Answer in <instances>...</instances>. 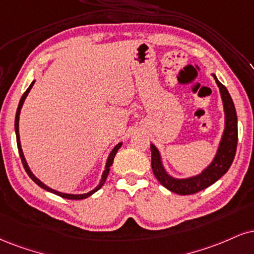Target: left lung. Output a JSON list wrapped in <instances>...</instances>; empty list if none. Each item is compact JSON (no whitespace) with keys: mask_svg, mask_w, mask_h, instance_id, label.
Masks as SVG:
<instances>
[{"mask_svg":"<svg viewBox=\"0 0 254 254\" xmlns=\"http://www.w3.org/2000/svg\"><path fill=\"white\" fill-rule=\"evenodd\" d=\"M216 84L220 88L221 93L222 103H224L226 123H225V131L222 135V139L220 142L218 152L216 156L213 160L212 163L209 164L206 169L203 170L200 175L189 177V179H174L169 176L162 166L160 152L155 145H150L151 149V167L154 175L158 180V182L162 186H164L167 189H169L173 193L180 195H190L195 194L197 191L203 190L213 183L218 181L222 175L227 173L230 169L232 162L234 160L235 151H237L238 144V118L237 112H235L234 103L228 93L227 88L220 82L214 74Z\"/></svg>","mask_w":254,"mask_h":254,"instance_id":"obj_1","label":"left lung"}]
</instances>
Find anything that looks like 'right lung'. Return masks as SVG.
Instances as JSON below:
<instances>
[{
    "mask_svg": "<svg viewBox=\"0 0 254 254\" xmlns=\"http://www.w3.org/2000/svg\"><path fill=\"white\" fill-rule=\"evenodd\" d=\"M34 82H35V81H33L32 84H30V86H29L28 88H27V90H26V92H24V93H23V96L21 97V99H20V103H19V106H17V110H16V116H15V132H16V142H17V149H19V154H20L21 161H22V164H23V168H24V170H26V173L28 174V176L30 177V179H32L33 181H34V182L36 183V185L39 186V187L44 188L45 190H48V191H51V193H53V194H57V195H59V196L64 197V198H68V200H82V198H86V197L90 196V195H92L93 193H96L97 190H99V189L102 188V186L104 185V183H105V181H106V177H108V175H109V172H110V167H111V166H112V163H114V158H115V156H116V154H117L118 149L121 148L122 143H119V144L116 145L115 148H114V150H112L111 152H110V155H109V158H108V162H106V167H105V170H104V173H103L102 180H100V183H99V185L97 186L96 188L93 189V190L88 191V193H86V194H80V195H72V194H65V193H60V191H57V190H54V189H52V188H50V187H47V186L44 185V183H42L41 181H40V180L36 179V177H35V176L33 175V174H32V172H30V169H29V168H28V164H27L26 160H24V156H23L22 149H21V143H20V135H19V116H20L21 108H22V105H23V102H24V99H26V97L28 96V93H29L30 88L33 87V85H34Z\"/></svg>",
    "mask_w": 254,
    "mask_h": 254,
    "instance_id": "right-lung-1",
    "label": "right lung"
}]
</instances>
